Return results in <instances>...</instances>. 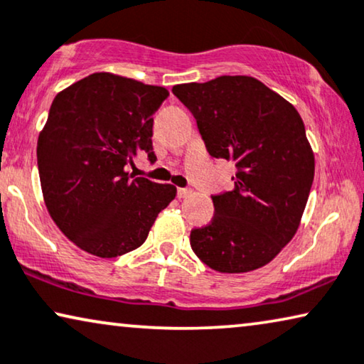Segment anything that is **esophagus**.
<instances>
[{
  "label": "esophagus",
  "instance_id": "obj_1",
  "mask_svg": "<svg viewBox=\"0 0 364 364\" xmlns=\"http://www.w3.org/2000/svg\"><path fill=\"white\" fill-rule=\"evenodd\" d=\"M191 191H188V188H178L177 191V197L178 198H187V197H191Z\"/></svg>",
  "mask_w": 364,
  "mask_h": 364
}]
</instances>
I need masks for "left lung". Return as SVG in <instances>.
<instances>
[{
  "mask_svg": "<svg viewBox=\"0 0 364 364\" xmlns=\"http://www.w3.org/2000/svg\"><path fill=\"white\" fill-rule=\"evenodd\" d=\"M172 93L191 109L210 156L233 161L235 188L213 195L215 215L191 231L208 267L250 272L294 238L314 182L315 157L292 103L250 75L181 83Z\"/></svg>",
  "mask_w": 364,
  "mask_h": 364,
  "instance_id": "8db88e82",
  "label": "left lung"
}]
</instances>
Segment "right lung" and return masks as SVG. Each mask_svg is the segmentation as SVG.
Instances as JSON below:
<instances>
[{
	"label": "right lung",
	"instance_id": "1",
	"mask_svg": "<svg viewBox=\"0 0 364 364\" xmlns=\"http://www.w3.org/2000/svg\"><path fill=\"white\" fill-rule=\"evenodd\" d=\"M167 97L164 87L97 72L52 102L38 139L41 188L50 218L80 250L98 257L136 250L176 198L171 183L126 171L141 152L156 161L152 117Z\"/></svg>",
	"mask_w": 364,
	"mask_h": 364
}]
</instances>
